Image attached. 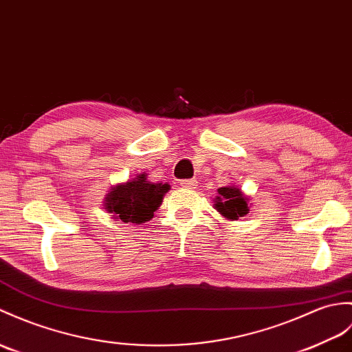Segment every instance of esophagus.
Returning <instances> with one entry per match:
<instances>
[{
	"instance_id": "34e87169",
	"label": "esophagus",
	"mask_w": 352,
	"mask_h": 352,
	"mask_svg": "<svg viewBox=\"0 0 352 352\" xmlns=\"http://www.w3.org/2000/svg\"><path fill=\"white\" fill-rule=\"evenodd\" d=\"M179 186L184 187V189H193V187L196 186V179L192 178V179H182L179 182Z\"/></svg>"
}]
</instances>
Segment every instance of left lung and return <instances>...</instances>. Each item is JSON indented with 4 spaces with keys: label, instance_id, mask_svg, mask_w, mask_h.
<instances>
[{
    "label": "left lung",
    "instance_id": "obj_1",
    "mask_svg": "<svg viewBox=\"0 0 352 352\" xmlns=\"http://www.w3.org/2000/svg\"><path fill=\"white\" fill-rule=\"evenodd\" d=\"M217 192L214 207L220 214L230 220H236L249 213L248 198L239 187H220Z\"/></svg>",
    "mask_w": 352,
    "mask_h": 352
}]
</instances>
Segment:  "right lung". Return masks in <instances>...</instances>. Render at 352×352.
Wrapping results in <instances>:
<instances>
[{
  "label": "right lung",
  "instance_id": "right-lung-1",
  "mask_svg": "<svg viewBox=\"0 0 352 352\" xmlns=\"http://www.w3.org/2000/svg\"><path fill=\"white\" fill-rule=\"evenodd\" d=\"M168 190V184L146 182V177L141 174L133 182L112 187L104 201L106 210L121 222L141 225L154 216Z\"/></svg>",
  "mask_w": 352,
  "mask_h": 352
}]
</instances>
